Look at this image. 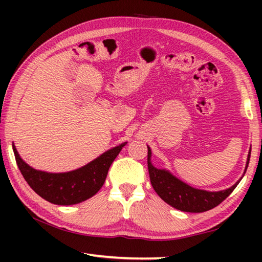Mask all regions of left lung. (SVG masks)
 <instances>
[{
  "mask_svg": "<svg viewBox=\"0 0 262 262\" xmlns=\"http://www.w3.org/2000/svg\"><path fill=\"white\" fill-rule=\"evenodd\" d=\"M250 156L251 152L247 158L246 170L248 162H250ZM150 157H151V150L148 147L149 176L155 192L159 195L162 200L165 201L167 205L176 208V209L187 212H203L210 210L216 206H219L221 202H223L239 184L238 181L232 187L221 190V192H207V190L195 189L179 179H177L176 177L168 173L167 171L158 170V168L155 167L150 162Z\"/></svg>",
  "mask_w": 262,
  "mask_h": 262,
  "instance_id": "1",
  "label": "left lung"
}]
</instances>
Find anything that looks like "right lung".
I'll return each mask as SVG.
<instances>
[{
	"instance_id": "1",
	"label": "right lung",
	"mask_w": 262,
	"mask_h": 262,
	"mask_svg": "<svg viewBox=\"0 0 262 262\" xmlns=\"http://www.w3.org/2000/svg\"><path fill=\"white\" fill-rule=\"evenodd\" d=\"M125 144L108 150L88 165L67 173H47L34 170L19 157L15 145L12 148L20 173L30 187L48 202L70 206L85 201L98 192L105 183L111 164Z\"/></svg>"
}]
</instances>
